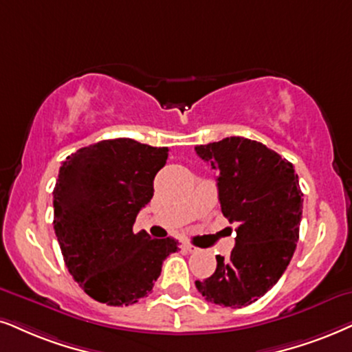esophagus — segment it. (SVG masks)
<instances>
[{"mask_svg":"<svg viewBox=\"0 0 352 352\" xmlns=\"http://www.w3.org/2000/svg\"><path fill=\"white\" fill-rule=\"evenodd\" d=\"M184 248H185L186 252H190V253H197V252H199V248L195 247V245H191V243H184Z\"/></svg>","mask_w":352,"mask_h":352,"instance_id":"34e87169","label":"esophagus"}]
</instances>
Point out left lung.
I'll list each match as a JSON object with an SVG mask.
<instances>
[{
	"label": "left lung",
	"mask_w": 352,
	"mask_h": 352,
	"mask_svg": "<svg viewBox=\"0 0 352 352\" xmlns=\"http://www.w3.org/2000/svg\"><path fill=\"white\" fill-rule=\"evenodd\" d=\"M217 172L222 214L235 224V247L217 255L212 276L195 281L216 305H250L279 281L294 255L302 191L294 166L273 149L242 136L195 148Z\"/></svg>",
	"instance_id": "1"
}]
</instances>
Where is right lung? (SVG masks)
Listing matches in <instances>:
<instances>
[{"label": "right lung", "mask_w": 352, "mask_h": 352, "mask_svg": "<svg viewBox=\"0 0 352 352\" xmlns=\"http://www.w3.org/2000/svg\"><path fill=\"white\" fill-rule=\"evenodd\" d=\"M167 155V148L117 138L81 148L61 164L53 228L69 274L97 302L136 304L153 291L164 260L179 250V240L133 230Z\"/></svg>", "instance_id": "right-lung-1"}]
</instances>
